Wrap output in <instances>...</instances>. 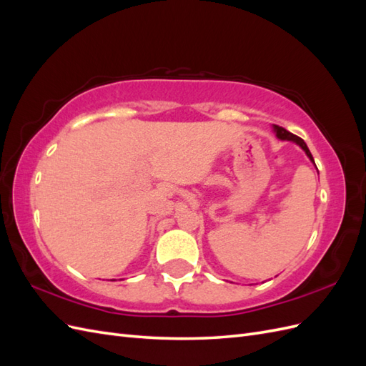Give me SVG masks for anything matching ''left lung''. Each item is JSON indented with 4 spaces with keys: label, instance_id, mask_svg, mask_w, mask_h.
Segmentation results:
<instances>
[{
    "label": "left lung",
    "instance_id": "left-lung-1",
    "mask_svg": "<svg viewBox=\"0 0 366 366\" xmlns=\"http://www.w3.org/2000/svg\"><path fill=\"white\" fill-rule=\"evenodd\" d=\"M274 131H276V136H278L281 140H292V142L297 143V145L301 147V148L305 151V154H307V156L310 157V160H312V162L315 163L313 156H312V152H310V149H308V148H307V145H305V142H304L301 137H297V136L292 134L290 131H287L285 128H282V127H280V125H274Z\"/></svg>",
    "mask_w": 366,
    "mask_h": 366
}]
</instances>
